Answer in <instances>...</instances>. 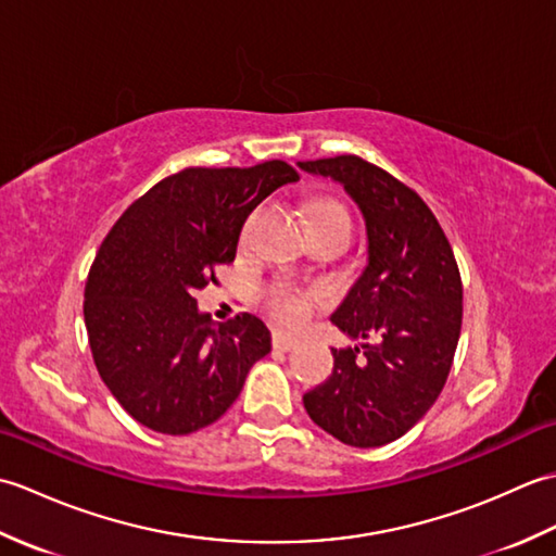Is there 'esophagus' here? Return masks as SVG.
<instances>
[{
	"label": "esophagus",
	"mask_w": 556,
	"mask_h": 556,
	"mask_svg": "<svg viewBox=\"0 0 556 556\" xmlns=\"http://www.w3.org/2000/svg\"><path fill=\"white\" fill-rule=\"evenodd\" d=\"M271 346H275L277 351H291V349L299 346V339L289 337L285 332H275V334H271Z\"/></svg>",
	"instance_id": "1"
}]
</instances>
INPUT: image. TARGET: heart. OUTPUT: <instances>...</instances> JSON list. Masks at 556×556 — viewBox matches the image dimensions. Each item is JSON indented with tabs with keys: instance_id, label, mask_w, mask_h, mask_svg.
Instances as JSON below:
<instances>
[{
	"instance_id": "1",
	"label": "heart",
	"mask_w": 556,
	"mask_h": 556,
	"mask_svg": "<svg viewBox=\"0 0 556 556\" xmlns=\"http://www.w3.org/2000/svg\"><path fill=\"white\" fill-rule=\"evenodd\" d=\"M313 227H337L351 233V217L344 205L334 200H323L313 207ZM265 305L277 323L287 327H299L313 313V293L291 285H269L265 289Z\"/></svg>"
}]
</instances>
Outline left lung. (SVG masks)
I'll use <instances>...</instances> for the list:
<instances>
[{
    "label": "left lung",
    "instance_id": "8db88e82",
    "mask_svg": "<svg viewBox=\"0 0 556 556\" xmlns=\"http://www.w3.org/2000/svg\"><path fill=\"white\" fill-rule=\"evenodd\" d=\"M332 176L368 227V267L332 323L363 349H332L334 370L303 394L315 425L339 442L370 448L399 440L440 396L464 315L452 245L425 200L358 155L299 162Z\"/></svg>",
    "mask_w": 556,
    "mask_h": 556
}]
</instances>
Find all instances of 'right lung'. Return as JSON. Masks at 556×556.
I'll list each match as a JSON object with an SVG mask.
<instances>
[{
    "instance_id": "1",
    "label": "right lung",
    "mask_w": 556,
    "mask_h": 556,
    "mask_svg": "<svg viewBox=\"0 0 556 556\" xmlns=\"http://www.w3.org/2000/svg\"><path fill=\"white\" fill-rule=\"evenodd\" d=\"M299 181L281 160L255 167H188L134 200L104 236L86 279L92 361L122 408L162 434H191L222 418L248 370L269 353L251 313L215 323L195 291L217 285L245 217Z\"/></svg>"
}]
</instances>
